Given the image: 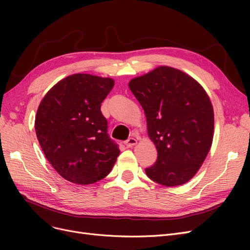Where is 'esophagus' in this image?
Returning <instances> with one entry per match:
<instances>
[{"mask_svg": "<svg viewBox=\"0 0 250 250\" xmlns=\"http://www.w3.org/2000/svg\"><path fill=\"white\" fill-rule=\"evenodd\" d=\"M125 145H126L127 148H132L133 146L137 145V140H135L134 138L128 139V140L126 141V143H125Z\"/></svg>", "mask_w": 250, "mask_h": 250, "instance_id": "34e87169", "label": "esophagus"}]
</instances>
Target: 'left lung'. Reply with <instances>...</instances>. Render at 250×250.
<instances>
[{
    "label": "left lung",
    "instance_id": "left-lung-1",
    "mask_svg": "<svg viewBox=\"0 0 250 250\" xmlns=\"http://www.w3.org/2000/svg\"><path fill=\"white\" fill-rule=\"evenodd\" d=\"M128 85L145 112L148 137L157 150L147 176L166 187L188 183L214 138V109L206 89L190 75L167 65L131 79Z\"/></svg>",
    "mask_w": 250,
    "mask_h": 250
}]
</instances>
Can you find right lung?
<instances>
[{"label": "right lung", "mask_w": 250, "mask_h": 250, "mask_svg": "<svg viewBox=\"0 0 250 250\" xmlns=\"http://www.w3.org/2000/svg\"><path fill=\"white\" fill-rule=\"evenodd\" d=\"M113 85L112 78L73 74L50 88L37 108V140L52 167L71 183L85 186L101 180L120 154L101 112Z\"/></svg>", "instance_id": "obj_1"}]
</instances>
